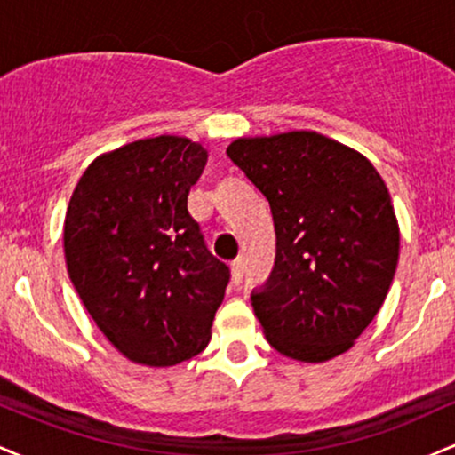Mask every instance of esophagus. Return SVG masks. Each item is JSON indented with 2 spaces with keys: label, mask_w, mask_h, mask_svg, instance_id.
Wrapping results in <instances>:
<instances>
[{
  "label": "esophagus",
  "mask_w": 455,
  "mask_h": 455,
  "mask_svg": "<svg viewBox=\"0 0 455 455\" xmlns=\"http://www.w3.org/2000/svg\"><path fill=\"white\" fill-rule=\"evenodd\" d=\"M242 278H243V263L237 259V260H233V263H231V282H233V284H239Z\"/></svg>",
  "instance_id": "obj_1"
}]
</instances>
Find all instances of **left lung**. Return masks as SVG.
Returning a JSON list of instances; mask_svg holds the SVG:
<instances>
[{"label": "left lung", "instance_id": "1", "mask_svg": "<svg viewBox=\"0 0 455 455\" xmlns=\"http://www.w3.org/2000/svg\"><path fill=\"white\" fill-rule=\"evenodd\" d=\"M227 154L274 213L275 267L252 295L267 342L304 363L347 353L398 267L400 227L383 177L357 149L315 130L239 137Z\"/></svg>", "mask_w": 455, "mask_h": 455}]
</instances>
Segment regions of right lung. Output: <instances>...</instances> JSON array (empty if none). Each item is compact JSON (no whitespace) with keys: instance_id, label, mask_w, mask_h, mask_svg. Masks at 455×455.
Segmentation results:
<instances>
[{"instance_id":"obj_1","label":"right lung","mask_w":455,"mask_h":455,"mask_svg":"<svg viewBox=\"0 0 455 455\" xmlns=\"http://www.w3.org/2000/svg\"><path fill=\"white\" fill-rule=\"evenodd\" d=\"M207 149L160 134L98 156L76 181L64 254L83 306L130 362L169 368L207 347L228 267L212 257L188 195Z\"/></svg>"}]
</instances>
